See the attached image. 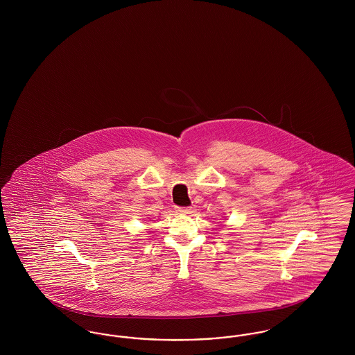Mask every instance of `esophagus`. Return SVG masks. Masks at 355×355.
I'll list each match as a JSON object with an SVG mask.
<instances>
[{"mask_svg": "<svg viewBox=\"0 0 355 355\" xmlns=\"http://www.w3.org/2000/svg\"><path fill=\"white\" fill-rule=\"evenodd\" d=\"M177 211L180 214H190L191 213V207H177Z\"/></svg>", "mask_w": 355, "mask_h": 355, "instance_id": "34e87169", "label": "esophagus"}]
</instances>
